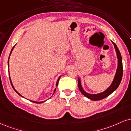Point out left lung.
Listing matches in <instances>:
<instances>
[{
  "mask_svg": "<svg viewBox=\"0 0 131 131\" xmlns=\"http://www.w3.org/2000/svg\"><path fill=\"white\" fill-rule=\"evenodd\" d=\"M112 42L113 46H114L115 49L116 53V57H117L118 59V65H117V68L116 70V73L115 75L114 78L111 84L108 87L107 89L105 90L102 91L101 93H99L97 94H90L89 93L86 92L84 90L82 87V85L81 84V80L80 78H78V86L79 89L82 94H83L85 96L87 97V98L93 101H98L102 100V99L105 98V97H107L108 96H109L110 94L112 93L116 89H117V88L118 87L119 85L120 84V82L122 79V76H123V63H122V58H121V56L120 52L118 48V47L116 46L115 43H114L113 41Z\"/></svg>",
  "mask_w": 131,
  "mask_h": 131,
  "instance_id": "8db88e82",
  "label": "left lung"
}]
</instances>
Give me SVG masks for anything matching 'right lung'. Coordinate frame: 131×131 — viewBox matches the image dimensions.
I'll return each mask as SVG.
<instances>
[{"mask_svg": "<svg viewBox=\"0 0 131 131\" xmlns=\"http://www.w3.org/2000/svg\"><path fill=\"white\" fill-rule=\"evenodd\" d=\"M15 46H16V45L14 46H13V48H12V50H11V52H10V56H9V57H8V69H9V59H10V56H11V53H12V51H13V49H14V48H15ZM8 74H9V77H10V82H11V84H12V87L13 88V89H14V90H15L16 92L17 93H18L19 95V96H20L21 97H24V96H23L21 95V94H20V93H19L18 92V91H17L16 90V89H15V87H14V86H13V83H12V79H11V78H10V72H9V71H8ZM60 78H61V75L59 77V78H58V79H57V82H56V86H57L58 85V84H59V80H60ZM56 88H55V89H54V90H53V94H54V93H55V91H56ZM52 94V95H53ZM52 97V96H51ZM30 101H31V102H35V103H42V102H45L46 101H32V100H30Z\"/></svg>", "mask_w": 131, "mask_h": 131, "instance_id": "obj_1", "label": "right lung"}]
</instances>
